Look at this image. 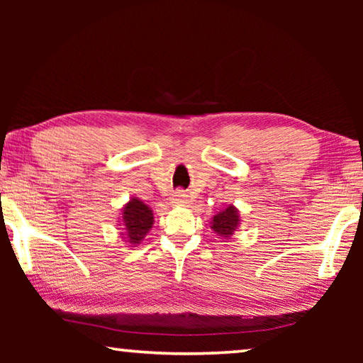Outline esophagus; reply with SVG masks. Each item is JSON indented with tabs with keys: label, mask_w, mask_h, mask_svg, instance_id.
<instances>
[{
	"label": "esophagus",
	"mask_w": 363,
	"mask_h": 363,
	"mask_svg": "<svg viewBox=\"0 0 363 363\" xmlns=\"http://www.w3.org/2000/svg\"><path fill=\"white\" fill-rule=\"evenodd\" d=\"M186 201H187V195L184 194V190H176V192H174V199H173V203L181 205V203H186Z\"/></svg>",
	"instance_id": "1"
}]
</instances>
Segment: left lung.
<instances>
[{
	"label": "left lung",
	"mask_w": 363,
	"mask_h": 363,
	"mask_svg": "<svg viewBox=\"0 0 363 363\" xmlns=\"http://www.w3.org/2000/svg\"><path fill=\"white\" fill-rule=\"evenodd\" d=\"M238 213L233 206L225 208L224 211L218 213L213 218V227L211 229L223 238H229L233 232H235L238 225Z\"/></svg>",
	"instance_id": "8db88e82"
}]
</instances>
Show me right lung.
<instances>
[{"label":"right lung","instance_id":"right-lung-1","mask_svg":"<svg viewBox=\"0 0 363 363\" xmlns=\"http://www.w3.org/2000/svg\"><path fill=\"white\" fill-rule=\"evenodd\" d=\"M153 224V214L138 199H133L123 210V225L126 229L128 243L136 245L145 237Z\"/></svg>","mask_w":363,"mask_h":363}]
</instances>
